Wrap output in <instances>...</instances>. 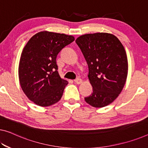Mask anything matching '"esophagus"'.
Wrapping results in <instances>:
<instances>
[{
    "mask_svg": "<svg viewBox=\"0 0 148 148\" xmlns=\"http://www.w3.org/2000/svg\"><path fill=\"white\" fill-rule=\"evenodd\" d=\"M74 81H75V83H77V84H81L82 83H83V80H82V79H80V78L76 79Z\"/></svg>",
    "mask_w": 148,
    "mask_h": 148,
    "instance_id": "esophagus-1",
    "label": "esophagus"
}]
</instances>
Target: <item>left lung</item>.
Returning a JSON list of instances; mask_svg holds the SVG:
<instances>
[{
	"instance_id": "8db88e82",
	"label": "left lung",
	"mask_w": 148,
	"mask_h": 148,
	"mask_svg": "<svg viewBox=\"0 0 148 148\" xmlns=\"http://www.w3.org/2000/svg\"><path fill=\"white\" fill-rule=\"evenodd\" d=\"M88 67L93 92L85 98L95 108L108 106L119 97L126 82L128 63L120 41L112 34L98 32L76 39Z\"/></svg>"
}]
</instances>
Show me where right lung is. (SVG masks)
Wrapping results in <instances>:
<instances>
[{
  "instance_id": "1",
  "label": "right lung",
  "mask_w": 148,
  "mask_h": 148,
  "mask_svg": "<svg viewBox=\"0 0 148 148\" xmlns=\"http://www.w3.org/2000/svg\"><path fill=\"white\" fill-rule=\"evenodd\" d=\"M74 40L73 36L42 31L24 46L19 61V81L24 94L34 103L45 107L61 99L68 81L59 75L56 58Z\"/></svg>"
}]
</instances>
